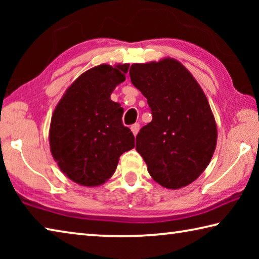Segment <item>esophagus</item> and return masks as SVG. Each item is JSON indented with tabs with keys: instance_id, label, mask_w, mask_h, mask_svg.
I'll list each match as a JSON object with an SVG mask.
<instances>
[{
	"instance_id": "34e87169",
	"label": "esophagus",
	"mask_w": 259,
	"mask_h": 259,
	"mask_svg": "<svg viewBox=\"0 0 259 259\" xmlns=\"http://www.w3.org/2000/svg\"><path fill=\"white\" fill-rule=\"evenodd\" d=\"M130 129H131V131H133V134H134L135 136H137L138 131H139V129H140V125H139L138 123H135V124L131 125Z\"/></svg>"
}]
</instances>
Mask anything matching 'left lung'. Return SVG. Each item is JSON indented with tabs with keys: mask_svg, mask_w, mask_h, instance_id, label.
I'll list each match as a JSON object with an SVG mask.
<instances>
[{
	"mask_svg": "<svg viewBox=\"0 0 259 259\" xmlns=\"http://www.w3.org/2000/svg\"><path fill=\"white\" fill-rule=\"evenodd\" d=\"M133 84L145 96L152 121L136 137V150L161 186L190 185L210 163L217 125L199 83L174 58L130 67Z\"/></svg>",
	"mask_w": 259,
	"mask_h": 259,
	"instance_id": "left-lung-1",
	"label": "left lung"
}]
</instances>
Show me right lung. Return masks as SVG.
I'll list each match as a JSON object with an SVG mask.
<instances>
[{
  "label": "right lung",
  "instance_id": "right-lung-1",
  "mask_svg": "<svg viewBox=\"0 0 259 259\" xmlns=\"http://www.w3.org/2000/svg\"><path fill=\"white\" fill-rule=\"evenodd\" d=\"M128 69L129 64L88 69L67 88L52 114L51 154L78 185H103L115 172L120 156L135 147L133 133L122 123L123 108L111 99Z\"/></svg>",
  "mask_w": 259,
  "mask_h": 259
}]
</instances>
